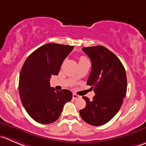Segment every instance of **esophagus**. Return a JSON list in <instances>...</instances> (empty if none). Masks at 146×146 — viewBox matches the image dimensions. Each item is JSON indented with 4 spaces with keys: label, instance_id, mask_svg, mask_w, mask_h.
<instances>
[{
    "label": "esophagus",
    "instance_id": "obj_1",
    "mask_svg": "<svg viewBox=\"0 0 146 146\" xmlns=\"http://www.w3.org/2000/svg\"><path fill=\"white\" fill-rule=\"evenodd\" d=\"M80 98V96H79L78 95L76 94V93H73V98L74 99V100H76V99L77 98Z\"/></svg>",
    "mask_w": 146,
    "mask_h": 146
}]
</instances>
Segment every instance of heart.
Segmentation results:
<instances>
[{
  "label": "heart",
  "instance_id": "heart-1",
  "mask_svg": "<svg viewBox=\"0 0 146 146\" xmlns=\"http://www.w3.org/2000/svg\"><path fill=\"white\" fill-rule=\"evenodd\" d=\"M88 60V59L86 58V57H84V56H81V57L80 58V59H79V62L83 61V60Z\"/></svg>",
  "mask_w": 146,
  "mask_h": 146
}]
</instances>
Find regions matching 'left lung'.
<instances>
[{
    "label": "left lung",
    "instance_id": "obj_1",
    "mask_svg": "<svg viewBox=\"0 0 146 146\" xmlns=\"http://www.w3.org/2000/svg\"><path fill=\"white\" fill-rule=\"evenodd\" d=\"M91 60L87 85L94 88L93 100L83 96L86 106L80 111L82 119L92 125H101L118 112L127 91V78L122 63L104 46L83 48Z\"/></svg>",
    "mask_w": 146,
    "mask_h": 146
}]
</instances>
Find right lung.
Here are the masks:
<instances>
[{"label":"right lung","instance_id":"1","mask_svg":"<svg viewBox=\"0 0 146 146\" xmlns=\"http://www.w3.org/2000/svg\"><path fill=\"white\" fill-rule=\"evenodd\" d=\"M73 46L48 43L33 52L20 73L19 95L28 115L36 122L49 124L58 119L66 103L73 94L66 89L56 90L50 86L51 76H57Z\"/></svg>","mask_w":146,"mask_h":146}]
</instances>
